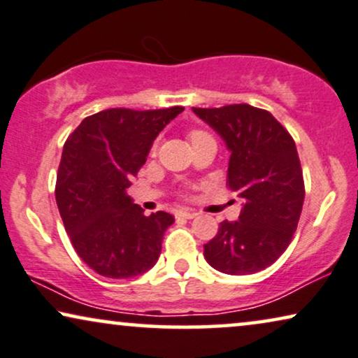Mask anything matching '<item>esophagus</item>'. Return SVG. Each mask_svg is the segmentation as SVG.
<instances>
[{
  "label": "esophagus",
  "instance_id": "esophagus-1",
  "mask_svg": "<svg viewBox=\"0 0 358 358\" xmlns=\"http://www.w3.org/2000/svg\"><path fill=\"white\" fill-rule=\"evenodd\" d=\"M176 216H180V217H183V219H193V217L198 216V213L189 211V209H180V211L176 213Z\"/></svg>",
  "mask_w": 358,
  "mask_h": 358
}]
</instances>
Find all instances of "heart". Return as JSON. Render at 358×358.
I'll list each match as a JSON object with an SVG mask.
<instances>
[{
	"label": "heart",
	"instance_id": "obj_1",
	"mask_svg": "<svg viewBox=\"0 0 358 358\" xmlns=\"http://www.w3.org/2000/svg\"><path fill=\"white\" fill-rule=\"evenodd\" d=\"M201 134H206V132H203V131H192V132H189V139H193V137L201 136Z\"/></svg>",
	"mask_w": 358,
	"mask_h": 358
}]
</instances>
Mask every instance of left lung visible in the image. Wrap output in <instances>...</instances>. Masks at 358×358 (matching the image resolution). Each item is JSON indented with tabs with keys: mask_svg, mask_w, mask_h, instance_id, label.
Masks as SVG:
<instances>
[{
	"mask_svg": "<svg viewBox=\"0 0 358 358\" xmlns=\"http://www.w3.org/2000/svg\"><path fill=\"white\" fill-rule=\"evenodd\" d=\"M193 111L226 142L227 187L244 201L239 221H222L204 244V259L227 275L257 273L287 250L301 216L304 182L296 145L268 111L250 104Z\"/></svg>",
	"mask_w": 358,
	"mask_h": 358,
	"instance_id": "left-lung-1",
	"label": "left lung"
}]
</instances>
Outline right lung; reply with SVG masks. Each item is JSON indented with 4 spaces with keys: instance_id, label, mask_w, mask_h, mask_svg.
I'll return each mask as SVG.
<instances>
[{
    "instance_id": "1",
    "label": "right lung",
    "mask_w": 358,
    "mask_h": 358,
    "mask_svg": "<svg viewBox=\"0 0 358 358\" xmlns=\"http://www.w3.org/2000/svg\"><path fill=\"white\" fill-rule=\"evenodd\" d=\"M183 109H104L85 117L66 139L57 206L76 254L96 273L132 278L159 260L164 234L175 219L164 211L145 216L127 188L155 137Z\"/></svg>"
}]
</instances>
